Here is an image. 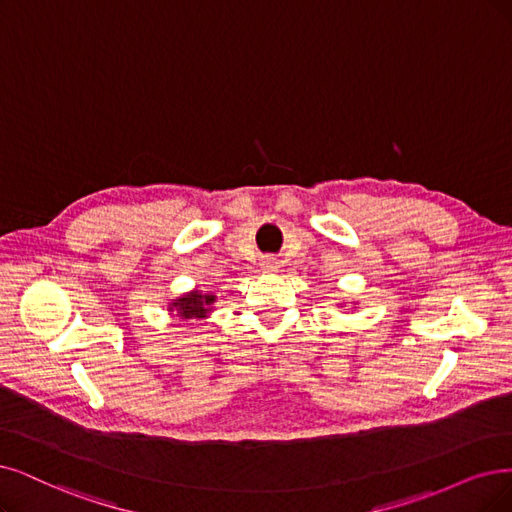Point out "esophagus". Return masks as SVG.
<instances>
[{"label":"esophagus","mask_w":512,"mask_h":512,"mask_svg":"<svg viewBox=\"0 0 512 512\" xmlns=\"http://www.w3.org/2000/svg\"><path fill=\"white\" fill-rule=\"evenodd\" d=\"M261 270H263V274H274L278 270V261L274 257L261 259Z\"/></svg>","instance_id":"esophagus-1"}]
</instances>
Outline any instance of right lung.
Instances as JSON below:
<instances>
[{
    "label": "right lung",
    "instance_id": "right-lung-1",
    "mask_svg": "<svg viewBox=\"0 0 512 512\" xmlns=\"http://www.w3.org/2000/svg\"><path fill=\"white\" fill-rule=\"evenodd\" d=\"M215 295L202 291H189L177 299L170 301L168 312H177L181 318H206L213 312Z\"/></svg>",
    "mask_w": 512,
    "mask_h": 512
}]
</instances>
